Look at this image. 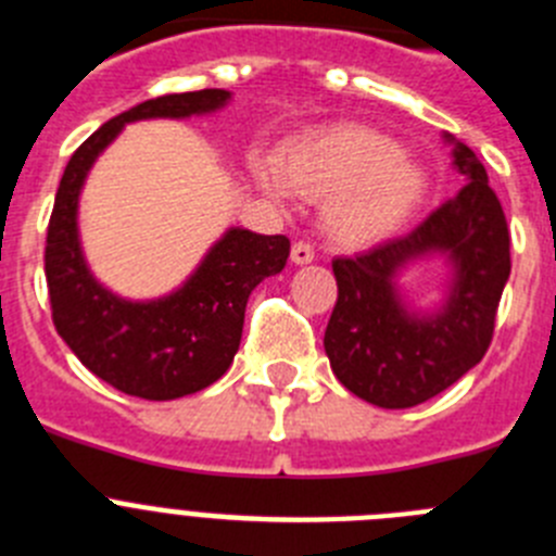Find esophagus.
Returning a JSON list of instances; mask_svg holds the SVG:
<instances>
[{
	"label": "esophagus",
	"instance_id": "1",
	"mask_svg": "<svg viewBox=\"0 0 556 556\" xmlns=\"http://www.w3.org/2000/svg\"><path fill=\"white\" fill-rule=\"evenodd\" d=\"M292 262L294 264H312L314 262V248L308 242H294L292 244Z\"/></svg>",
	"mask_w": 556,
	"mask_h": 556
}]
</instances>
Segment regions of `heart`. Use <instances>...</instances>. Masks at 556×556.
<instances>
[{"mask_svg":"<svg viewBox=\"0 0 556 556\" xmlns=\"http://www.w3.org/2000/svg\"><path fill=\"white\" fill-rule=\"evenodd\" d=\"M269 198L287 186L314 200L331 198L326 230L342 248H365L404 228L426 198V175L397 141L367 125H331L289 141L278 164L255 166Z\"/></svg>","mask_w":556,"mask_h":556,"instance_id":"1","label":"heart"}]
</instances>
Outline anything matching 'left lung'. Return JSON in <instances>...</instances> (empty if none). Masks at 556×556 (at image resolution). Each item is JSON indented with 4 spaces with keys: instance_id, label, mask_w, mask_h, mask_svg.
I'll list each match as a JSON object with an SVG mask.
<instances>
[{
    "instance_id": "8db88e82",
    "label": "left lung",
    "mask_w": 556,
    "mask_h": 556,
    "mask_svg": "<svg viewBox=\"0 0 556 556\" xmlns=\"http://www.w3.org/2000/svg\"><path fill=\"white\" fill-rule=\"evenodd\" d=\"M454 166L468 184L417 225L353 258H333L337 306L326 328L333 376L381 409H409L448 390L488 353L501 292L509 278V228L468 144L445 132ZM443 254L444 303L417 313L396 289L409 263Z\"/></svg>"
}]
</instances>
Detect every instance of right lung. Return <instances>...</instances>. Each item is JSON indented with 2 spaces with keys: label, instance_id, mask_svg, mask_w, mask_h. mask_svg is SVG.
I'll use <instances>...</instances> for the list:
<instances>
[{
  "label": "right lung",
  "instance_id": "1",
  "mask_svg": "<svg viewBox=\"0 0 556 556\" xmlns=\"http://www.w3.org/2000/svg\"><path fill=\"white\" fill-rule=\"evenodd\" d=\"M230 91L203 88L147 100L113 116L68 159L47 228L52 323L88 370L125 395L172 401L205 390L233 362L242 342L248 298L289 258L287 236L225 230L198 269L155 301H125L97 281L77 230V203L100 152L141 119H189L228 105Z\"/></svg>",
  "mask_w": 556,
  "mask_h": 556
}]
</instances>
